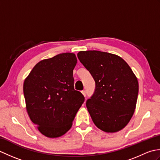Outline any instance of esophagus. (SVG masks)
<instances>
[{
	"instance_id": "1",
	"label": "esophagus",
	"mask_w": 160,
	"mask_h": 160,
	"mask_svg": "<svg viewBox=\"0 0 160 160\" xmlns=\"http://www.w3.org/2000/svg\"><path fill=\"white\" fill-rule=\"evenodd\" d=\"M82 93L83 94V96L85 97L86 96V95H87V93H86V91H82Z\"/></svg>"
}]
</instances>
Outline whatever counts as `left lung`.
I'll list each match as a JSON object with an SVG mask.
<instances>
[{"instance_id": "left-lung-1", "label": "left lung", "mask_w": 160, "mask_h": 160, "mask_svg": "<svg viewBox=\"0 0 160 160\" xmlns=\"http://www.w3.org/2000/svg\"><path fill=\"white\" fill-rule=\"evenodd\" d=\"M78 58L96 82L86 105L93 123L102 131L124 128L136 107L139 85L131 67L120 56L100 51L78 53Z\"/></svg>"}]
</instances>
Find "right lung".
Instances as JSON below:
<instances>
[{
    "label": "right lung",
    "instance_id": "add662e5",
    "mask_svg": "<svg viewBox=\"0 0 160 160\" xmlns=\"http://www.w3.org/2000/svg\"><path fill=\"white\" fill-rule=\"evenodd\" d=\"M76 63L74 53L58 54L40 61L24 81L28 115L46 137L66 133L84 102L83 95L74 89L73 71Z\"/></svg>",
    "mask_w": 160,
    "mask_h": 160
}]
</instances>
